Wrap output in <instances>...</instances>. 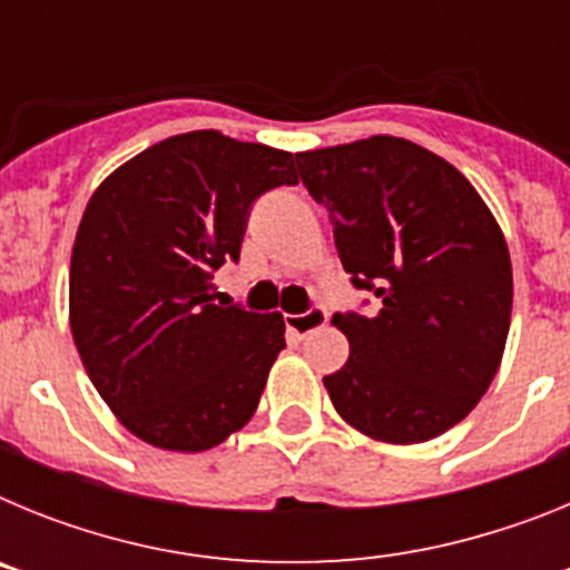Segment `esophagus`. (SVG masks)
Returning a JSON list of instances; mask_svg holds the SVG:
<instances>
[{"instance_id": "34e87169", "label": "esophagus", "mask_w": 570, "mask_h": 570, "mask_svg": "<svg viewBox=\"0 0 570 570\" xmlns=\"http://www.w3.org/2000/svg\"><path fill=\"white\" fill-rule=\"evenodd\" d=\"M325 322H328V311L325 308H311V311H305V314L285 316V325H288L291 334H296V336H305L308 331L322 328Z\"/></svg>"}]
</instances>
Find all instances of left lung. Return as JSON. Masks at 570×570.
<instances>
[{"mask_svg":"<svg viewBox=\"0 0 570 570\" xmlns=\"http://www.w3.org/2000/svg\"><path fill=\"white\" fill-rule=\"evenodd\" d=\"M334 223L342 268L376 316L334 314L351 354L325 387L360 434L416 445L465 420L500 371L513 276L505 236L465 176L416 142L367 136L296 154Z\"/></svg>","mask_w":570,"mask_h":570,"instance_id":"1","label":"left lung"}]
</instances>
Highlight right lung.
I'll list each match as a JSON object with an SVG mask.
<instances>
[{"mask_svg":"<svg viewBox=\"0 0 570 570\" xmlns=\"http://www.w3.org/2000/svg\"><path fill=\"white\" fill-rule=\"evenodd\" d=\"M296 185L294 154L190 130L94 190L70 254V331L130 434L199 454L248 425L285 347L279 311L223 308L214 271L239 259L254 199Z\"/></svg>","mask_w":570,"mask_h":570,"instance_id":"1","label":"right lung"}]
</instances>
